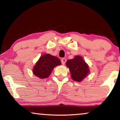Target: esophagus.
Segmentation results:
<instances>
[{"mask_svg":"<svg viewBox=\"0 0 120 120\" xmlns=\"http://www.w3.org/2000/svg\"><path fill=\"white\" fill-rule=\"evenodd\" d=\"M66 61H67V60H66V58H62V60H61V62H62V64H65V62H66Z\"/></svg>","mask_w":120,"mask_h":120,"instance_id":"34e87169","label":"esophagus"}]
</instances>
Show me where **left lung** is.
<instances>
[{"instance_id": "8db88e82", "label": "left lung", "mask_w": 120, "mask_h": 120, "mask_svg": "<svg viewBox=\"0 0 120 120\" xmlns=\"http://www.w3.org/2000/svg\"><path fill=\"white\" fill-rule=\"evenodd\" d=\"M65 64L69 69L72 79L75 81H82L90 73L88 64L81 56H75L74 58L67 60Z\"/></svg>"}]
</instances>
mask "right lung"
<instances>
[{
    "mask_svg": "<svg viewBox=\"0 0 120 120\" xmlns=\"http://www.w3.org/2000/svg\"><path fill=\"white\" fill-rule=\"evenodd\" d=\"M61 64L60 59L50 54H44L40 57L33 67L34 75L40 79H45L50 76L55 67Z\"/></svg>",
    "mask_w": 120,
    "mask_h": 120,
    "instance_id": "1",
    "label": "right lung"
}]
</instances>
